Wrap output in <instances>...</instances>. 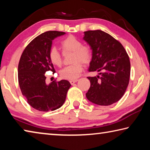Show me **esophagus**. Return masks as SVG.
<instances>
[{
    "instance_id": "obj_1",
    "label": "esophagus",
    "mask_w": 150,
    "mask_h": 150,
    "mask_svg": "<svg viewBox=\"0 0 150 150\" xmlns=\"http://www.w3.org/2000/svg\"><path fill=\"white\" fill-rule=\"evenodd\" d=\"M77 81H78V79H75V80H71V81H69V82H70L71 84V85H73V84H74L75 83L77 82Z\"/></svg>"
}]
</instances>
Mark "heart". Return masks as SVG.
<instances>
[{
    "label": "heart",
    "instance_id": "heart-1",
    "mask_svg": "<svg viewBox=\"0 0 150 150\" xmlns=\"http://www.w3.org/2000/svg\"><path fill=\"white\" fill-rule=\"evenodd\" d=\"M61 45L63 52H73L71 62L73 63L71 65H68L60 71V77L64 79L75 80L79 76L83 70V65L90 63L92 59V52L90 48L83 45L81 40L73 35L62 40ZM48 57L52 64L57 67L62 66L63 63L62 55L55 47H52L49 50Z\"/></svg>",
    "mask_w": 150,
    "mask_h": 150
}]
</instances>
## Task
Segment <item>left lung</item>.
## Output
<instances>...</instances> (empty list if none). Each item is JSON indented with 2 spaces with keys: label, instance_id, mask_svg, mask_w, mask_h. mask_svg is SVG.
I'll return each instance as SVG.
<instances>
[{
  "label": "left lung",
  "instance_id": "8db88e82",
  "mask_svg": "<svg viewBox=\"0 0 150 150\" xmlns=\"http://www.w3.org/2000/svg\"><path fill=\"white\" fill-rule=\"evenodd\" d=\"M84 39L92 50L88 71L100 75L88 77L91 87L87 99L100 106H108L120 99L129 84L130 62L120 42L102 30L84 32Z\"/></svg>",
  "mask_w": 150,
  "mask_h": 150
}]
</instances>
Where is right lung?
<instances>
[{
  "mask_svg": "<svg viewBox=\"0 0 150 150\" xmlns=\"http://www.w3.org/2000/svg\"><path fill=\"white\" fill-rule=\"evenodd\" d=\"M63 32L47 31L30 42L22 52L18 68V77L21 92L29 105L42 112L55 110L64 103L71 87L67 80L54 81L47 85L45 73H55L48 53L55 38Z\"/></svg>",
  "mask_w": 150,
  "mask_h": 150,
  "instance_id": "1",
  "label": "right lung"
}]
</instances>
